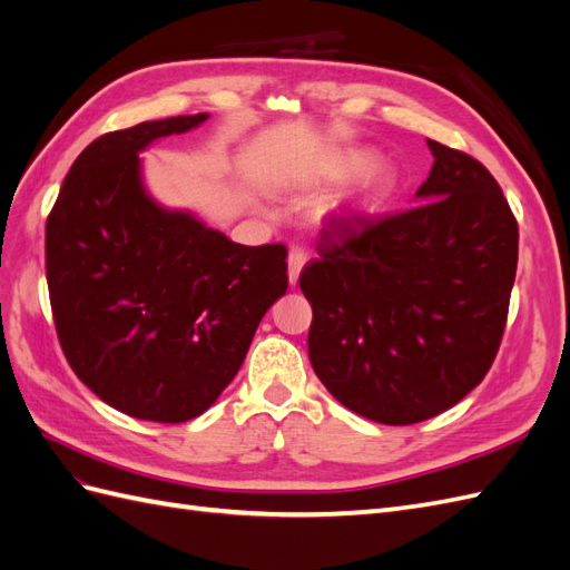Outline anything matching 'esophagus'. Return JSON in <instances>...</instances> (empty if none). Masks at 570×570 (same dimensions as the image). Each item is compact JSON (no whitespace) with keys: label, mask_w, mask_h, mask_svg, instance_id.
<instances>
[{"label":"esophagus","mask_w":570,"mask_h":570,"mask_svg":"<svg viewBox=\"0 0 570 570\" xmlns=\"http://www.w3.org/2000/svg\"><path fill=\"white\" fill-rule=\"evenodd\" d=\"M304 264H306V252L304 249H292L289 256H287V278H289V285H297Z\"/></svg>","instance_id":"1"}]
</instances>
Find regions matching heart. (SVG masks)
Listing matches in <instances>:
<instances>
[{"label": "heart", "mask_w": 570, "mask_h": 570, "mask_svg": "<svg viewBox=\"0 0 570 570\" xmlns=\"http://www.w3.org/2000/svg\"><path fill=\"white\" fill-rule=\"evenodd\" d=\"M340 170L350 178L363 176L364 173L367 174L364 177V183H361V189H358V206H361V209H371V206H375L390 193L392 183H394L392 170L385 168V166H377L375 154L364 151V149L350 151L347 157L342 159Z\"/></svg>", "instance_id": "1"}]
</instances>
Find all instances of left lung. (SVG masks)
I'll return each instance as SVG.
<instances>
[{"mask_svg":"<svg viewBox=\"0 0 570 570\" xmlns=\"http://www.w3.org/2000/svg\"><path fill=\"white\" fill-rule=\"evenodd\" d=\"M428 147L419 206L335 220L299 275L316 375L342 406L385 425L433 419L485 377L519 264V223L490 170Z\"/></svg>","mask_w":570,"mask_h":570,"instance_id":"1","label":"left lung"}]
</instances>
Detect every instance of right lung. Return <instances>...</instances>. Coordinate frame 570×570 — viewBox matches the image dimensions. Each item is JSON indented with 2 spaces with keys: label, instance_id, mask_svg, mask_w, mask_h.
I'll return each mask as SVG.
<instances>
[{
  "label": "right lung",
  "instance_id": "1",
  "mask_svg": "<svg viewBox=\"0 0 570 570\" xmlns=\"http://www.w3.org/2000/svg\"><path fill=\"white\" fill-rule=\"evenodd\" d=\"M206 118L145 120L97 137L47 218L61 350L101 402L132 419L185 423L209 409L287 289L283 245H237L147 193L140 151Z\"/></svg>",
  "mask_w": 570,
  "mask_h": 570
}]
</instances>
